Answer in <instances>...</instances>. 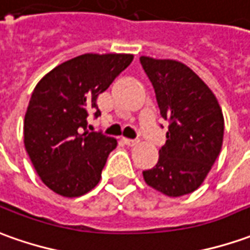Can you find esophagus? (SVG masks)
I'll list each match as a JSON object with an SVG mask.
<instances>
[{
  "mask_svg": "<svg viewBox=\"0 0 250 250\" xmlns=\"http://www.w3.org/2000/svg\"><path fill=\"white\" fill-rule=\"evenodd\" d=\"M123 142H125L127 146H135L138 144V139H128V138H123Z\"/></svg>",
  "mask_w": 250,
  "mask_h": 250,
  "instance_id": "34e87169",
  "label": "esophagus"
}]
</instances>
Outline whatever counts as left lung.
Masks as SVG:
<instances>
[{
    "mask_svg": "<svg viewBox=\"0 0 250 250\" xmlns=\"http://www.w3.org/2000/svg\"><path fill=\"white\" fill-rule=\"evenodd\" d=\"M139 61L153 86L160 115L169 123L159 161L142 172L144 179L166 196L193 193L204 182L223 144L225 119L218 100L179 61L145 56Z\"/></svg>",
    "mask_w": 250,
    "mask_h": 250,
    "instance_id": "obj_1",
    "label": "left lung"
}]
</instances>
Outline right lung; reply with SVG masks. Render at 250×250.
I'll use <instances>...</instances> for the list:
<instances>
[{
  "instance_id": "right-lung-1",
  "label": "right lung",
  "mask_w": 250,
  "mask_h": 250,
  "mask_svg": "<svg viewBox=\"0 0 250 250\" xmlns=\"http://www.w3.org/2000/svg\"><path fill=\"white\" fill-rule=\"evenodd\" d=\"M132 54L86 53L52 69L35 86L24 118V146L42 182L64 197L94 189L116 139L87 131L101 116L97 97L131 64Z\"/></svg>"
}]
</instances>
